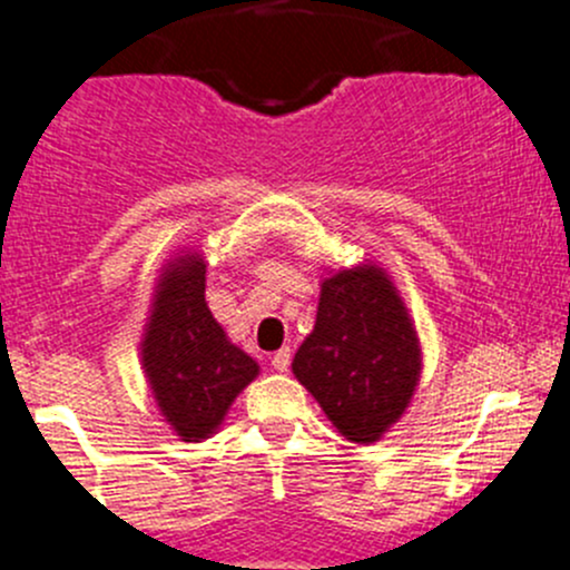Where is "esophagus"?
Segmentation results:
<instances>
[{
    "label": "esophagus",
    "mask_w": 570,
    "mask_h": 570,
    "mask_svg": "<svg viewBox=\"0 0 570 570\" xmlns=\"http://www.w3.org/2000/svg\"><path fill=\"white\" fill-rule=\"evenodd\" d=\"M289 361H292V353H289V350H278V353H275L273 355V370L275 372H286V370H289Z\"/></svg>",
    "instance_id": "1"
}]
</instances>
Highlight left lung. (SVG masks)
Masks as SVG:
<instances>
[{
  "label": "left lung",
  "instance_id": "8db88e82",
  "mask_svg": "<svg viewBox=\"0 0 570 570\" xmlns=\"http://www.w3.org/2000/svg\"><path fill=\"white\" fill-rule=\"evenodd\" d=\"M292 375L353 444H375L400 422L422 377V342L386 267L364 258L327 269Z\"/></svg>",
  "mask_w": 570,
  "mask_h": 570
}]
</instances>
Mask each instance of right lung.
I'll list each match as a JSON object with an SVG mask.
<instances>
[{
	"label": "right lung",
	"instance_id": "right-lung-1",
	"mask_svg": "<svg viewBox=\"0 0 570 570\" xmlns=\"http://www.w3.org/2000/svg\"><path fill=\"white\" fill-rule=\"evenodd\" d=\"M140 366L163 422L187 444L215 435L258 364L228 338L206 306V256L178 248L154 281L140 336Z\"/></svg>",
	"mask_w": 570,
	"mask_h": 570
}]
</instances>
